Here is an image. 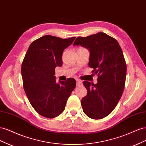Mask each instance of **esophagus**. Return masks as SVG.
Listing matches in <instances>:
<instances>
[{
  "mask_svg": "<svg viewBox=\"0 0 146 146\" xmlns=\"http://www.w3.org/2000/svg\"><path fill=\"white\" fill-rule=\"evenodd\" d=\"M76 82H77V86H78L82 85V83H83L82 81L80 80H78V79H77V80H76Z\"/></svg>",
  "mask_w": 146,
  "mask_h": 146,
  "instance_id": "esophagus-1",
  "label": "esophagus"
}]
</instances>
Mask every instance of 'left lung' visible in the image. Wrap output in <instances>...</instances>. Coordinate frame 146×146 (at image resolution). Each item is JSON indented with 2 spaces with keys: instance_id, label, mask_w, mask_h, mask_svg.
Wrapping results in <instances>:
<instances>
[{
  "instance_id": "obj_1",
  "label": "left lung",
  "mask_w": 146,
  "mask_h": 146,
  "mask_svg": "<svg viewBox=\"0 0 146 146\" xmlns=\"http://www.w3.org/2000/svg\"><path fill=\"white\" fill-rule=\"evenodd\" d=\"M76 45L89 50L88 65L98 77L97 84L83 82L88 93L81 100L83 111L91 119H102L115 108L124 89L127 65L122 50L116 39L103 32L78 36Z\"/></svg>"
}]
</instances>
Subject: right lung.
<instances>
[{
	"instance_id": "1",
	"label": "right lung",
	"mask_w": 146,
	"mask_h": 146,
	"mask_svg": "<svg viewBox=\"0 0 146 146\" xmlns=\"http://www.w3.org/2000/svg\"><path fill=\"white\" fill-rule=\"evenodd\" d=\"M75 38L43 36L32 42L23 60L21 74L24 90L35 111L44 117L60 115L76 86L73 78L56 83L54 76L55 68L63 64V50Z\"/></svg>"
}]
</instances>
